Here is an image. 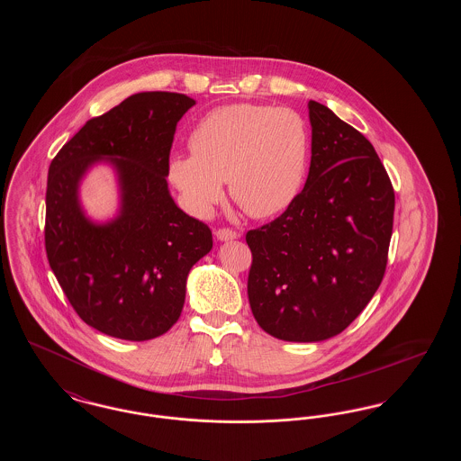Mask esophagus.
Instances as JSON below:
<instances>
[{"instance_id": "obj_1", "label": "esophagus", "mask_w": 461, "mask_h": 461, "mask_svg": "<svg viewBox=\"0 0 461 461\" xmlns=\"http://www.w3.org/2000/svg\"><path fill=\"white\" fill-rule=\"evenodd\" d=\"M216 237H218V240L220 241H231L239 239V233L233 231V230H230V228H221V230L216 231Z\"/></svg>"}]
</instances>
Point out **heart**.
<instances>
[{
  "mask_svg": "<svg viewBox=\"0 0 461 461\" xmlns=\"http://www.w3.org/2000/svg\"><path fill=\"white\" fill-rule=\"evenodd\" d=\"M309 149L306 121L295 110L233 104L198 121L192 154L173 155L167 176L198 218L211 216L228 181L241 209L263 220L284 212L301 194Z\"/></svg>",
  "mask_w": 461,
  "mask_h": 461,
  "instance_id": "1",
  "label": "heart"
}]
</instances>
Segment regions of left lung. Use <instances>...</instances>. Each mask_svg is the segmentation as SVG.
Returning <instances> with one entry per match:
<instances>
[{
	"label": "left lung",
	"mask_w": 461,
	"mask_h": 461,
	"mask_svg": "<svg viewBox=\"0 0 461 461\" xmlns=\"http://www.w3.org/2000/svg\"><path fill=\"white\" fill-rule=\"evenodd\" d=\"M311 166L285 212L250 230L247 294L259 327L286 342L348 329L380 285L394 190L372 143L329 107L309 102Z\"/></svg>",
	"instance_id": "obj_1"
}]
</instances>
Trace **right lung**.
<instances>
[{"mask_svg": "<svg viewBox=\"0 0 461 461\" xmlns=\"http://www.w3.org/2000/svg\"><path fill=\"white\" fill-rule=\"evenodd\" d=\"M194 105L181 93H136L88 121L51 160L48 261L81 320L110 337L141 342L171 329L190 269L212 249L209 226L176 205L166 179L176 124ZM96 165L118 181V211L105 221L80 200Z\"/></svg>", "mask_w": 461, "mask_h": 461, "instance_id": "obj_1", "label": "right lung"}]
</instances>
